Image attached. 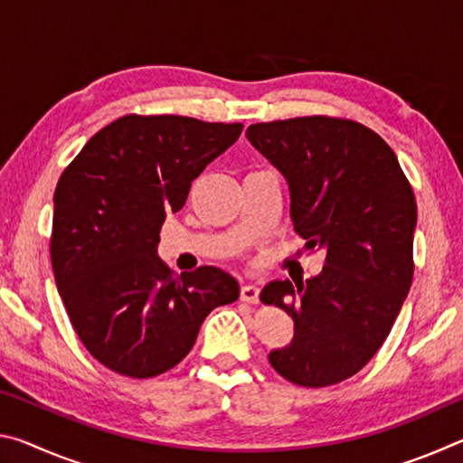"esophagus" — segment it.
Returning a JSON list of instances; mask_svg holds the SVG:
<instances>
[{
  "label": "esophagus",
  "instance_id": "34e87169",
  "mask_svg": "<svg viewBox=\"0 0 463 463\" xmlns=\"http://www.w3.org/2000/svg\"><path fill=\"white\" fill-rule=\"evenodd\" d=\"M241 300L247 304H257L260 302V288L253 284H245L241 288Z\"/></svg>",
  "mask_w": 463,
  "mask_h": 463
}]
</instances>
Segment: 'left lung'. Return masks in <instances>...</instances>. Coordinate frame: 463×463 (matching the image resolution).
Instances as JSON below:
<instances>
[{
  "label": "left lung",
  "instance_id": "left-lung-1",
  "mask_svg": "<svg viewBox=\"0 0 463 463\" xmlns=\"http://www.w3.org/2000/svg\"><path fill=\"white\" fill-rule=\"evenodd\" d=\"M247 138L288 179L294 231L325 250L323 271L307 284L263 288L261 302L294 320L292 343L269 364L296 386H333L375 355L411 289V182L386 140L349 118L260 122Z\"/></svg>",
  "mask_w": 463,
  "mask_h": 463
}]
</instances>
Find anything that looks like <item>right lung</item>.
Wrapping results in <instances>:
<instances>
[{"label": "right lung", "instance_id": "add662e5", "mask_svg": "<svg viewBox=\"0 0 463 463\" xmlns=\"http://www.w3.org/2000/svg\"><path fill=\"white\" fill-rule=\"evenodd\" d=\"M241 122L127 114L96 132L54 190L51 261L69 320L101 365L155 378L190 354L237 279L203 265L175 276L156 257L161 224L222 155Z\"/></svg>", "mask_w": 463, "mask_h": 463}]
</instances>
